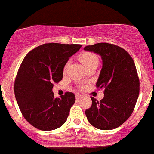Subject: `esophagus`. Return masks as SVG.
<instances>
[{"mask_svg":"<svg viewBox=\"0 0 154 154\" xmlns=\"http://www.w3.org/2000/svg\"><path fill=\"white\" fill-rule=\"evenodd\" d=\"M75 97H76V99H77V100H80V99L82 98V95H81V94H76Z\"/></svg>","mask_w":154,"mask_h":154,"instance_id":"esophagus-1","label":"esophagus"}]
</instances>
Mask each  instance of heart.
<instances>
[{"label":"heart","mask_w":154,"mask_h":154,"mask_svg":"<svg viewBox=\"0 0 154 154\" xmlns=\"http://www.w3.org/2000/svg\"><path fill=\"white\" fill-rule=\"evenodd\" d=\"M79 60L84 65V66L86 68L91 66H94V65H97V64H98V58H97V55L92 52H83L79 56ZM68 65H69V62H67L64 66V71H67ZM84 87V86L82 85V86H80V88L83 89Z\"/></svg>","instance_id":"b5f03b06"}]
</instances>
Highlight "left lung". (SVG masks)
<instances>
[{
	"instance_id": "obj_1",
	"label": "left lung",
	"mask_w": 154,
	"mask_h": 154,
	"mask_svg": "<svg viewBox=\"0 0 154 154\" xmlns=\"http://www.w3.org/2000/svg\"><path fill=\"white\" fill-rule=\"evenodd\" d=\"M101 57L103 66L96 86L104 89L100 101L91 97L92 104L86 110L93 127L103 130L117 128L133 113L139 94V79L131 56L119 46L106 42L84 48Z\"/></svg>"
}]
</instances>
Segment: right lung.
I'll return each mask as SVG.
<instances>
[{"label":"right lung","mask_w":154,"mask_h":154,"mask_svg":"<svg viewBox=\"0 0 154 154\" xmlns=\"http://www.w3.org/2000/svg\"><path fill=\"white\" fill-rule=\"evenodd\" d=\"M81 45L48 43L29 51L21 63L14 84L17 103L24 119L35 128L53 130L65 124L75 102L72 92L54 97V83L63 79L68 59Z\"/></svg>","instance_id":"1"}]
</instances>
